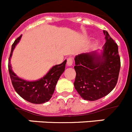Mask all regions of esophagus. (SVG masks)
Segmentation results:
<instances>
[{
  "label": "esophagus",
  "mask_w": 132,
  "mask_h": 132,
  "mask_svg": "<svg viewBox=\"0 0 132 132\" xmlns=\"http://www.w3.org/2000/svg\"><path fill=\"white\" fill-rule=\"evenodd\" d=\"M67 66H72L73 65V58L72 57H70L67 59Z\"/></svg>",
  "instance_id": "1"
}]
</instances>
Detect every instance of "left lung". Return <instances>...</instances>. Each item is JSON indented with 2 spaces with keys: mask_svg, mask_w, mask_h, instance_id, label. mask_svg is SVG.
I'll return each instance as SVG.
<instances>
[{
  "mask_svg": "<svg viewBox=\"0 0 132 132\" xmlns=\"http://www.w3.org/2000/svg\"><path fill=\"white\" fill-rule=\"evenodd\" d=\"M101 54L84 53L75 57V88L85 100L96 101L106 96L116 87L120 69L118 47L108 31Z\"/></svg>",
  "mask_w": 132,
  "mask_h": 132,
  "instance_id": "8db88e82",
  "label": "left lung"
}]
</instances>
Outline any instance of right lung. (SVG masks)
Segmentation results:
<instances>
[{"label":"right lung","mask_w":132,"mask_h":132,"mask_svg":"<svg viewBox=\"0 0 132 132\" xmlns=\"http://www.w3.org/2000/svg\"><path fill=\"white\" fill-rule=\"evenodd\" d=\"M19 36L12 45L11 52L9 60V71L12 84L16 92L21 97L33 104H43L50 100L54 93L56 84L65 71L67 60L62 63L53 66L45 76L35 81H28L18 77L12 70L10 58L13 50L21 39Z\"/></svg>","instance_id":"add662e5"}]
</instances>
